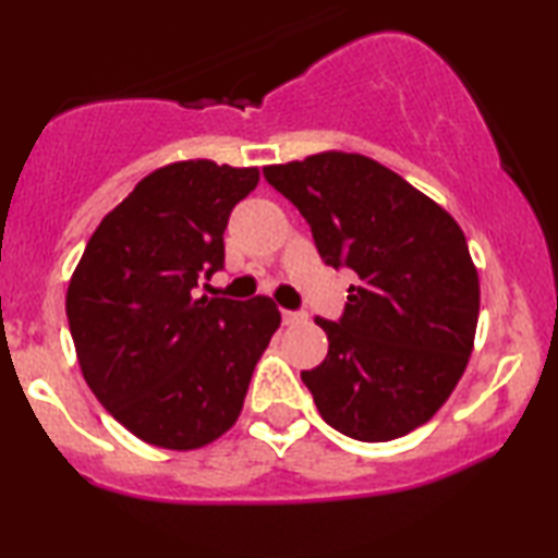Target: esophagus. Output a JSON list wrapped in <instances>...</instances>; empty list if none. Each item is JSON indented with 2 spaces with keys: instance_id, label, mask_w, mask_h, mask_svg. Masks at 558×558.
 I'll use <instances>...</instances> for the list:
<instances>
[{
  "instance_id": "obj_1",
  "label": "esophagus",
  "mask_w": 558,
  "mask_h": 558,
  "mask_svg": "<svg viewBox=\"0 0 558 558\" xmlns=\"http://www.w3.org/2000/svg\"><path fill=\"white\" fill-rule=\"evenodd\" d=\"M304 319V312H294V310H281V323L284 325H296Z\"/></svg>"
}]
</instances>
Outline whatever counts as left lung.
I'll list each match as a JSON object with an SVG mask.
<instances>
[{
  "instance_id": "8db88e82",
  "label": "left lung",
  "mask_w": 558,
  "mask_h": 558,
  "mask_svg": "<svg viewBox=\"0 0 558 558\" xmlns=\"http://www.w3.org/2000/svg\"><path fill=\"white\" fill-rule=\"evenodd\" d=\"M312 228L327 266L357 284L327 332V357L302 371L319 416L357 441H391L429 422L468 368L480 279L462 228L376 159L323 151L264 167Z\"/></svg>"
}]
</instances>
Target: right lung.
Masks as SVG:
<instances>
[{
	"label": "right lung",
	"mask_w": 558,
	"mask_h": 558,
	"mask_svg": "<svg viewBox=\"0 0 558 558\" xmlns=\"http://www.w3.org/2000/svg\"><path fill=\"white\" fill-rule=\"evenodd\" d=\"M256 167L187 159L136 185L86 243L65 312L83 378L134 437L197 449L231 429L281 315L269 296H195L223 269Z\"/></svg>",
	"instance_id": "right-lung-1"
}]
</instances>
